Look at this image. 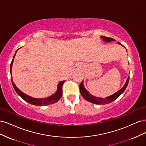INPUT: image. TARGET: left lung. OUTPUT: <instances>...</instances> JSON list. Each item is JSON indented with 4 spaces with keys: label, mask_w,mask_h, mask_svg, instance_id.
I'll list each match as a JSON object with an SVG mask.
<instances>
[{
    "label": "left lung",
    "mask_w": 146,
    "mask_h": 146,
    "mask_svg": "<svg viewBox=\"0 0 146 146\" xmlns=\"http://www.w3.org/2000/svg\"><path fill=\"white\" fill-rule=\"evenodd\" d=\"M100 38L102 39L104 41L107 42H110L112 41H115V39H114L104 36H101ZM117 44H120V45H122L119 42H117ZM129 77L127 78L125 85H123V86L121 88V90H119L118 91H117L116 92V93L113 94V95H111V96L107 97V98H97V97H95L94 96H92V94H91L90 92L85 89V88L84 87L83 80L80 84V94H82V96L83 97V98L85 99L86 100L90 102H91L92 104H98V105H105V104L112 102L113 101L116 100L119 96H120L121 94H122L123 92H124V91L125 90L126 88L128 85V83H129Z\"/></svg>",
    "instance_id": "obj_1"
}]
</instances>
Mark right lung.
I'll return each mask as SVG.
<instances>
[{"mask_svg":"<svg viewBox=\"0 0 146 146\" xmlns=\"http://www.w3.org/2000/svg\"><path fill=\"white\" fill-rule=\"evenodd\" d=\"M19 49V48H18ZM17 49L16 51L15 54L13 56V60L11 63L10 64V74H11V83L13 88L15 90V91L16 92V93L18 94L21 98H23L25 101L33 105H36V106H42V105H48L49 104H54L56 102H58L60 99L62 97V94H63V91H62V86L63 83L64 82V81H62V82H60L57 85V90L55 92L54 94L51 95L49 97H47V98H32V97H30L28 95H27L26 94L24 93L23 92H22L18 88H17V86H16L15 84L14 83L13 81V78H12V66H13V61H14L15 55L16 54L17 51L18 50Z\"/></svg>","mask_w":146,"mask_h":146,"instance_id":"right-lung-1","label":"right lung"}]
</instances>
